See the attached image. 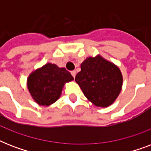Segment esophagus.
I'll use <instances>...</instances> for the list:
<instances>
[{"instance_id":"34e87169","label":"esophagus","mask_w":151,"mask_h":151,"mask_svg":"<svg viewBox=\"0 0 151 151\" xmlns=\"http://www.w3.org/2000/svg\"><path fill=\"white\" fill-rule=\"evenodd\" d=\"M71 74H72V76H73V78H75V76H76V71H75V70L71 71Z\"/></svg>"}]
</instances>
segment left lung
<instances>
[{
    "instance_id": "8db88e82",
    "label": "left lung",
    "mask_w": 151,
    "mask_h": 151,
    "mask_svg": "<svg viewBox=\"0 0 151 151\" xmlns=\"http://www.w3.org/2000/svg\"><path fill=\"white\" fill-rule=\"evenodd\" d=\"M75 81L90 102L96 106L106 107L118 96L123 79L117 66L98 55L83 62Z\"/></svg>"
}]
</instances>
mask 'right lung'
<instances>
[{
	"label": "right lung",
	"mask_w": 151,
	"mask_h": 151,
	"mask_svg": "<svg viewBox=\"0 0 151 151\" xmlns=\"http://www.w3.org/2000/svg\"><path fill=\"white\" fill-rule=\"evenodd\" d=\"M73 80V76L65 68L47 63L29 76L27 87L37 103L49 106L60 97L64 84Z\"/></svg>",
	"instance_id": "add662e5"
}]
</instances>
